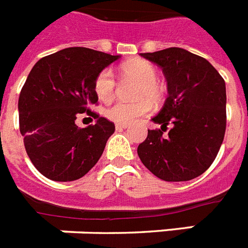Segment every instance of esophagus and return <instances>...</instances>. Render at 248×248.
<instances>
[{
  "mask_svg": "<svg viewBox=\"0 0 248 248\" xmlns=\"http://www.w3.org/2000/svg\"><path fill=\"white\" fill-rule=\"evenodd\" d=\"M129 125H126V124H116L115 125V128H116V130H123V129H126Z\"/></svg>",
  "mask_w": 248,
  "mask_h": 248,
  "instance_id": "esophagus-1",
  "label": "esophagus"
}]
</instances>
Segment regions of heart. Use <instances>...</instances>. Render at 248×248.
Returning a JSON list of instances; mask_svg holds the SVG:
<instances>
[{
    "label": "heart",
    "instance_id": "heart-1",
    "mask_svg": "<svg viewBox=\"0 0 248 248\" xmlns=\"http://www.w3.org/2000/svg\"><path fill=\"white\" fill-rule=\"evenodd\" d=\"M123 75L128 79L140 83L137 88L136 97L140 98L136 102H115L108 106L105 115L108 120L116 124H130L137 119L152 111V104H158L162 100L164 91L157 82L158 73L154 65L144 60H132L122 66ZM116 91V80L110 69H105L97 75L94 80V92L97 97L104 102L112 100Z\"/></svg>",
    "mask_w": 248,
    "mask_h": 248
}]
</instances>
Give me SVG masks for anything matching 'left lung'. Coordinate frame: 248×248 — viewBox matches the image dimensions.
<instances>
[{
  "instance_id": "8db88e82",
  "label": "left lung",
  "mask_w": 248,
  "mask_h": 248,
  "mask_svg": "<svg viewBox=\"0 0 248 248\" xmlns=\"http://www.w3.org/2000/svg\"><path fill=\"white\" fill-rule=\"evenodd\" d=\"M140 56L160 66L168 80V98L152 118L161 129L148 130L138 146L140 161L166 182L197 178L213 164L224 140V79L206 59L187 49L170 47Z\"/></svg>"
}]
</instances>
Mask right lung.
<instances>
[{"mask_svg": "<svg viewBox=\"0 0 248 248\" xmlns=\"http://www.w3.org/2000/svg\"><path fill=\"white\" fill-rule=\"evenodd\" d=\"M119 57L69 47L42 57L31 70L19 96V125L28 156L46 178L77 180L100 160L115 125L90 106L98 100L97 75ZM83 112L96 124L79 128L75 120Z\"/></svg>", "mask_w": 248, "mask_h": 248, "instance_id": "1", "label": "right lung"}]
</instances>
